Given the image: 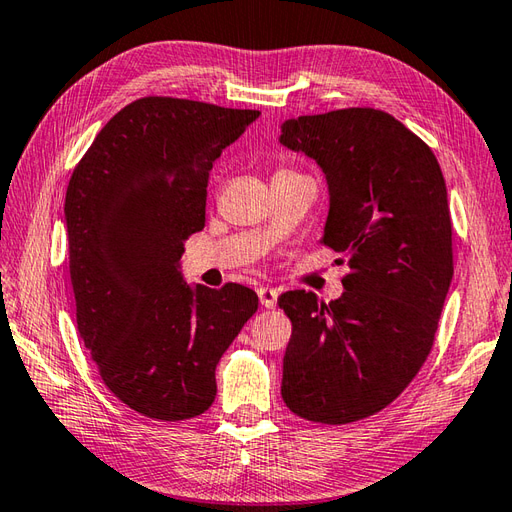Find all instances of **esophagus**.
I'll use <instances>...</instances> for the list:
<instances>
[{"label": "esophagus", "mask_w": 512, "mask_h": 512, "mask_svg": "<svg viewBox=\"0 0 512 512\" xmlns=\"http://www.w3.org/2000/svg\"><path fill=\"white\" fill-rule=\"evenodd\" d=\"M257 296H259V303L272 310V307L277 305V296L279 292L275 288H257Z\"/></svg>", "instance_id": "1"}]
</instances>
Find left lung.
Returning a JSON list of instances; mask_svg holds the SVG:
<instances>
[{"instance_id":"left-lung-1","label":"left lung","mask_w":512,"mask_h":512,"mask_svg":"<svg viewBox=\"0 0 512 512\" xmlns=\"http://www.w3.org/2000/svg\"><path fill=\"white\" fill-rule=\"evenodd\" d=\"M279 141L323 168L320 244L349 264L336 301L279 296L292 320L281 397L301 419L353 423L395 401L432 351L454 277L445 178L421 137L366 106L288 120Z\"/></svg>"}]
</instances>
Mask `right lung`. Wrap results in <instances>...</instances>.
<instances>
[{"instance_id": "obj_1", "label": "right lung", "mask_w": 512, "mask_h": 512, "mask_svg": "<svg viewBox=\"0 0 512 512\" xmlns=\"http://www.w3.org/2000/svg\"><path fill=\"white\" fill-rule=\"evenodd\" d=\"M251 109L148 95L115 113L65 196L76 320L95 368L130 410L185 421L216 399V364L257 312L240 283L189 288L183 242L205 227L207 183Z\"/></svg>"}]
</instances>
